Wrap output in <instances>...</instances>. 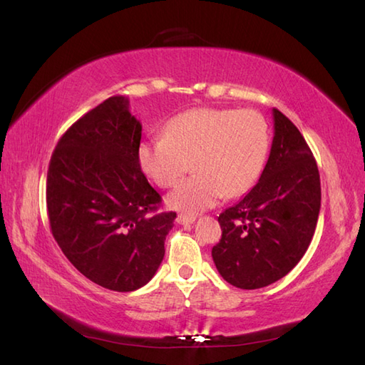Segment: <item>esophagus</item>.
Masks as SVG:
<instances>
[{
	"label": "esophagus",
	"instance_id": "esophagus-1",
	"mask_svg": "<svg viewBox=\"0 0 365 365\" xmlns=\"http://www.w3.org/2000/svg\"><path fill=\"white\" fill-rule=\"evenodd\" d=\"M194 221H196V216H194V215L180 213L179 216H177V222H179L180 225H190V224H192Z\"/></svg>",
	"mask_w": 365,
	"mask_h": 365
}]
</instances>
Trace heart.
<instances>
[{
    "label": "heart",
    "instance_id": "1",
    "mask_svg": "<svg viewBox=\"0 0 365 365\" xmlns=\"http://www.w3.org/2000/svg\"><path fill=\"white\" fill-rule=\"evenodd\" d=\"M270 135L264 116L255 110L191 108L173 116L163 137L141 141V171L162 188H171L188 171L194 174L168 196L169 207L199 213L224 197L253 188L264 169Z\"/></svg>",
    "mask_w": 365,
    "mask_h": 365
}]
</instances>
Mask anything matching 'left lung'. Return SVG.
<instances>
[{
    "label": "left lung",
    "mask_w": 365,
    "mask_h": 365,
    "mask_svg": "<svg viewBox=\"0 0 365 365\" xmlns=\"http://www.w3.org/2000/svg\"><path fill=\"white\" fill-rule=\"evenodd\" d=\"M274 140L258 183L219 215L211 257L227 283L259 289L278 282L308 250L320 211V177L309 146L274 108Z\"/></svg>",
    "instance_id": "left-lung-1"
}]
</instances>
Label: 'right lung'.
<instances>
[{
	"mask_svg": "<svg viewBox=\"0 0 365 365\" xmlns=\"http://www.w3.org/2000/svg\"><path fill=\"white\" fill-rule=\"evenodd\" d=\"M141 123L125 96L106 99L76 121L51 157L46 205L63 255L93 283L130 292L148 284L165 257L175 213L141 173Z\"/></svg>",
	"mask_w": 365,
	"mask_h": 365,
	"instance_id": "add662e5",
	"label": "right lung"
}]
</instances>
